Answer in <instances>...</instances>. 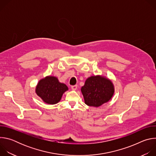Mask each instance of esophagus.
<instances>
[{
	"label": "esophagus",
	"instance_id": "1",
	"mask_svg": "<svg viewBox=\"0 0 156 156\" xmlns=\"http://www.w3.org/2000/svg\"><path fill=\"white\" fill-rule=\"evenodd\" d=\"M77 87H78L77 85H73V86H71V88L73 90H76V89H77Z\"/></svg>",
	"mask_w": 156,
	"mask_h": 156
}]
</instances>
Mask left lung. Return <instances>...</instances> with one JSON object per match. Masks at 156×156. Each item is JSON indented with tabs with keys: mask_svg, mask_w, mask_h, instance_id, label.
Returning a JSON list of instances; mask_svg holds the SVG:
<instances>
[{
	"mask_svg": "<svg viewBox=\"0 0 156 156\" xmlns=\"http://www.w3.org/2000/svg\"><path fill=\"white\" fill-rule=\"evenodd\" d=\"M81 90L85 104L97 107L112 98L114 87L108 79L101 76H93L86 80Z\"/></svg>",
	"mask_w": 156,
	"mask_h": 156,
	"instance_id": "left-lung-1",
	"label": "left lung"
}]
</instances>
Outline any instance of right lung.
Instances as JSON below:
<instances>
[{
  "label": "right lung",
  "instance_id": "obj_1",
  "mask_svg": "<svg viewBox=\"0 0 156 156\" xmlns=\"http://www.w3.org/2000/svg\"><path fill=\"white\" fill-rule=\"evenodd\" d=\"M68 87L58 81L55 76H47L41 80L36 88V93L44 102L49 104L58 103Z\"/></svg>",
  "mask_w": 156,
  "mask_h": 156
}]
</instances>
